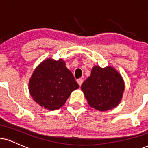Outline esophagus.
Returning a JSON list of instances; mask_svg holds the SVG:
<instances>
[{
  "label": "esophagus",
  "instance_id": "34e87169",
  "mask_svg": "<svg viewBox=\"0 0 148 148\" xmlns=\"http://www.w3.org/2000/svg\"><path fill=\"white\" fill-rule=\"evenodd\" d=\"M83 79H79L77 80V83H79L80 86H81V85H82V83H83Z\"/></svg>",
  "mask_w": 148,
  "mask_h": 148
}]
</instances>
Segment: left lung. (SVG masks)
I'll use <instances>...</instances> for the list:
<instances>
[{
  "instance_id": "8db88e82",
  "label": "left lung",
  "mask_w": 148,
  "mask_h": 148,
  "mask_svg": "<svg viewBox=\"0 0 148 148\" xmlns=\"http://www.w3.org/2000/svg\"><path fill=\"white\" fill-rule=\"evenodd\" d=\"M82 91L92 108L106 111L120 103L124 91L121 76L111 67L94 66L91 75L81 85Z\"/></svg>"
}]
</instances>
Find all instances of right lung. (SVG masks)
<instances>
[{"instance_id": "1", "label": "right lung", "mask_w": 148, "mask_h": 148, "mask_svg": "<svg viewBox=\"0 0 148 148\" xmlns=\"http://www.w3.org/2000/svg\"><path fill=\"white\" fill-rule=\"evenodd\" d=\"M79 88L72 73L62 59L44 60L35 69L29 83L34 100L49 110L63 106L72 92Z\"/></svg>"}]
</instances>
